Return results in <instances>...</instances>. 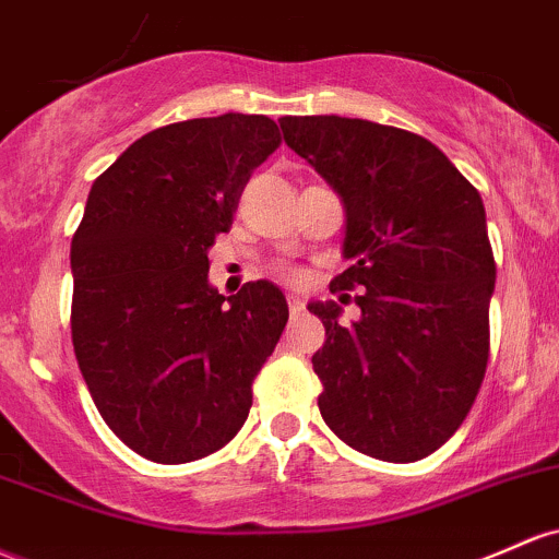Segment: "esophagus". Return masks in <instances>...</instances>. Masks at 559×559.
<instances>
[{
  "label": "esophagus",
  "instance_id": "esophagus-1",
  "mask_svg": "<svg viewBox=\"0 0 559 559\" xmlns=\"http://www.w3.org/2000/svg\"><path fill=\"white\" fill-rule=\"evenodd\" d=\"M302 310H305V302L292 294V297H289V312H292V316H299V312H302Z\"/></svg>",
  "mask_w": 559,
  "mask_h": 559
}]
</instances>
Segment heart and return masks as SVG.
<instances>
[{
	"instance_id": "obj_1",
	"label": "heart",
	"mask_w": 559,
	"mask_h": 559,
	"mask_svg": "<svg viewBox=\"0 0 559 559\" xmlns=\"http://www.w3.org/2000/svg\"><path fill=\"white\" fill-rule=\"evenodd\" d=\"M281 275H286V278H294V273H292V270H281Z\"/></svg>"
}]
</instances>
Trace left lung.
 I'll list each match as a JSON object with an SVG mask.
<instances>
[{"instance_id": "obj_1", "label": "left lung", "mask_w": 559, "mask_h": 559, "mask_svg": "<svg viewBox=\"0 0 559 559\" xmlns=\"http://www.w3.org/2000/svg\"><path fill=\"white\" fill-rule=\"evenodd\" d=\"M278 124L345 201L353 265L331 292H360L353 326L340 305H310L326 329L312 355L323 421L366 456L425 459L462 427L486 377L496 262L480 193L421 134L342 116Z\"/></svg>"}]
</instances>
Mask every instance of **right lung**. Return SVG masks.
I'll return each mask as SVG.
<instances>
[{"label":"right lung","mask_w":559,"mask_h":559,"mask_svg":"<svg viewBox=\"0 0 559 559\" xmlns=\"http://www.w3.org/2000/svg\"><path fill=\"white\" fill-rule=\"evenodd\" d=\"M278 145L267 116L188 119L92 182L71 241L73 353L106 425L151 462H195L236 438L289 321L267 281L228 299L206 281V251Z\"/></svg>","instance_id":"right-lung-1"}]
</instances>
